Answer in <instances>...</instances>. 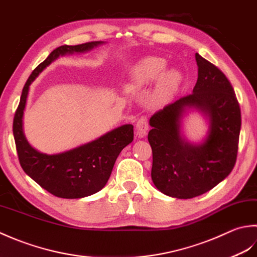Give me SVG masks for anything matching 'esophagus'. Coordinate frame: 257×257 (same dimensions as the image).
<instances>
[{
    "label": "esophagus",
    "instance_id": "obj_1",
    "mask_svg": "<svg viewBox=\"0 0 257 257\" xmlns=\"http://www.w3.org/2000/svg\"><path fill=\"white\" fill-rule=\"evenodd\" d=\"M148 130H149L148 118H146L145 116H142L141 118H139V121L136 122V125H135L136 136H139V138H144L146 133H148Z\"/></svg>",
    "mask_w": 257,
    "mask_h": 257
}]
</instances>
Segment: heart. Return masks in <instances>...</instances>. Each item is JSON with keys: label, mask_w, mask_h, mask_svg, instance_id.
Returning a JSON list of instances; mask_svg holds the SVG:
<instances>
[{"label": "heart", "mask_w": 257, "mask_h": 257, "mask_svg": "<svg viewBox=\"0 0 257 257\" xmlns=\"http://www.w3.org/2000/svg\"><path fill=\"white\" fill-rule=\"evenodd\" d=\"M166 66L167 63L164 59L156 56L146 57L133 67L131 72L132 82L138 86H148L159 80L155 90V101L166 102L174 95L182 82L181 73L175 69L164 71Z\"/></svg>", "instance_id": "obj_1"}]
</instances>
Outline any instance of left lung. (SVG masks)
<instances>
[{
  "instance_id": "obj_1",
  "label": "left lung",
  "mask_w": 257,
  "mask_h": 257,
  "mask_svg": "<svg viewBox=\"0 0 257 257\" xmlns=\"http://www.w3.org/2000/svg\"><path fill=\"white\" fill-rule=\"evenodd\" d=\"M197 82L190 95L160 109L150 118L148 140L153 152L152 181L163 194L193 198L226 179L236 162L240 109L224 73L195 54ZM195 109L209 122L202 143L192 144L181 133L182 117Z\"/></svg>"
}]
</instances>
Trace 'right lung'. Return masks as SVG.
<instances>
[{"mask_svg": "<svg viewBox=\"0 0 257 257\" xmlns=\"http://www.w3.org/2000/svg\"><path fill=\"white\" fill-rule=\"evenodd\" d=\"M103 41L78 45H62L55 49L44 62L36 67L23 87L19 107L13 121V135L20 164L31 179L54 196L82 198L95 194L105 186L118 154L132 143L133 125L125 124L109 131L98 139L59 154H45L36 151L26 140L23 130V115L30 85L40 73L60 56L84 53Z\"/></svg>", "mask_w": 257, "mask_h": 257, "instance_id": "obj_1", "label": "right lung"}]
</instances>
